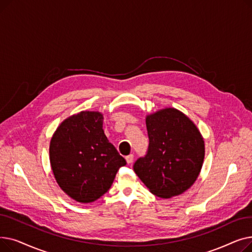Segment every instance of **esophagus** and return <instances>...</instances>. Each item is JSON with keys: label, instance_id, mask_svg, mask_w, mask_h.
Segmentation results:
<instances>
[{"label": "esophagus", "instance_id": "esophagus-1", "mask_svg": "<svg viewBox=\"0 0 252 252\" xmlns=\"http://www.w3.org/2000/svg\"><path fill=\"white\" fill-rule=\"evenodd\" d=\"M126 162H127L128 164L131 163V162H133V160H134V155H133V154L127 155V156L126 157Z\"/></svg>", "mask_w": 252, "mask_h": 252}]
</instances>
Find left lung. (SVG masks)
Returning a JSON list of instances; mask_svg holds the SVG:
<instances>
[{
  "mask_svg": "<svg viewBox=\"0 0 252 252\" xmlns=\"http://www.w3.org/2000/svg\"><path fill=\"white\" fill-rule=\"evenodd\" d=\"M149 149L134 170L149 191L160 198L181 195L199 176L205 155L204 139L182 111L166 107L146 116Z\"/></svg>",
  "mask_w": 252,
  "mask_h": 252,
  "instance_id": "8db88e82",
  "label": "left lung"
}]
</instances>
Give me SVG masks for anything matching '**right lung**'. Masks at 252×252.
<instances>
[{"mask_svg": "<svg viewBox=\"0 0 252 252\" xmlns=\"http://www.w3.org/2000/svg\"><path fill=\"white\" fill-rule=\"evenodd\" d=\"M103 119L99 111H81L64 119L51 138L53 175L61 190L81 203L99 199L126 164L105 136Z\"/></svg>", "mask_w": 252, "mask_h": 252, "instance_id": "obj_1", "label": "right lung"}]
</instances>
